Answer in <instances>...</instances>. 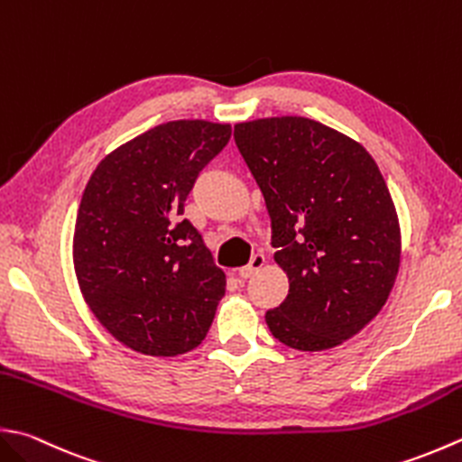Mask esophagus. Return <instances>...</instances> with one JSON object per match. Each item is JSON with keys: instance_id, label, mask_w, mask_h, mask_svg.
Returning <instances> with one entry per match:
<instances>
[{"instance_id": "34e87169", "label": "esophagus", "mask_w": 462, "mask_h": 462, "mask_svg": "<svg viewBox=\"0 0 462 462\" xmlns=\"http://www.w3.org/2000/svg\"><path fill=\"white\" fill-rule=\"evenodd\" d=\"M264 264H266L264 254H254L246 266H242V268L238 270V276H240V278H250L252 274L258 273V270H260L262 266H264Z\"/></svg>"}]
</instances>
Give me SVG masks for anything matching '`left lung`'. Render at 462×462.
<instances>
[{
	"label": "left lung",
	"instance_id": "1",
	"mask_svg": "<svg viewBox=\"0 0 462 462\" xmlns=\"http://www.w3.org/2000/svg\"><path fill=\"white\" fill-rule=\"evenodd\" d=\"M273 220L274 260L291 282L266 312L282 345H342L381 312L401 266V226L363 143L302 116L234 125Z\"/></svg>",
	"mask_w": 462,
	"mask_h": 462
}]
</instances>
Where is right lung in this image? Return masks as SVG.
Masks as SVG:
<instances>
[{"label":"right lung","instance_id":"obj_1","mask_svg":"<svg viewBox=\"0 0 462 462\" xmlns=\"http://www.w3.org/2000/svg\"><path fill=\"white\" fill-rule=\"evenodd\" d=\"M230 134V124L206 120L160 124L107 153L81 196L79 291L99 324L142 355L196 348L226 292V274L182 214L198 174Z\"/></svg>","mask_w":462,"mask_h":462}]
</instances>
